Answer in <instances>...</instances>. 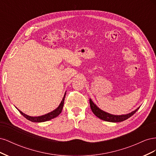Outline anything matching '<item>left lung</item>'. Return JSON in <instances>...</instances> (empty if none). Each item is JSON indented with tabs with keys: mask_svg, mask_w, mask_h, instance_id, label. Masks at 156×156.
Returning a JSON list of instances; mask_svg holds the SVG:
<instances>
[{
	"mask_svg": "<svg viewBox=\"0 0 156 156\" xmlns=\"http://www.w3.org/2000/svg\"><path fill=\"white\" fill-rule=\"evenodd\" d=\"M90 105L91 110L93 112L94 114L97 117H98L99 119H100L104 121L110 122H120L122 121H124L127 119H129V118L131 117V116H133L140 108L139 107L137 108H136L135 111H132L126 115H114L100 109V108L92 101V100L90 98Z\"/></svg>",
	"mask_w": 156,
	"mask_h": 156,
	"instance_id": "8db88e82",
	"label": "left lung"
}]
</instances>
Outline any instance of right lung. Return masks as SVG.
<instances>
[{"label": "right lung", "mask_w": 156, "mask_h": 156, "mask_svg": "<svg viewBox=\"0 0 156 156\" xmlns=\"http://www.w3.org/2000/svg\"><path fill=\"white\" fill-rule=\"evenodd\" d=\"M66 94V92H65L64 97L62 98V100L61 101L58 107L56 108H55V109L53 110V111H51V112L48 113V114H45L44 115H41V116H29V115L25 114V113H23L22 111H21L20 110H19L17 107H16V108L19 111H20V112L23 116H25V118H26L27 120H29L31 122H44L48 121V120H50L53 119H55V118H56V116H58L60 114L61 112H62V108H63V106H64Z\"/></svg>", "instance_id": "1"}]
</instances>
